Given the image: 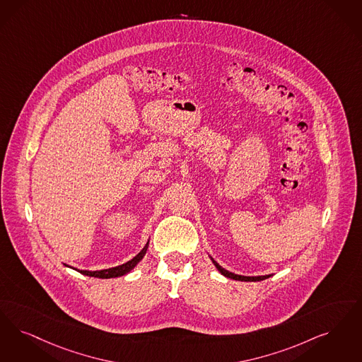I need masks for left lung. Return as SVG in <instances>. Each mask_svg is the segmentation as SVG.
<instances>
[{
    "mask_svg": "<svg viewBox=\"0 0 362 362\" xmlns=\"http://www.w3.org/2000/svg\"><path fill=\"white\" fill-rule=\"evenodd\" d=\"M211 261L214 262V265L217 267L218 271L222 274L223 276H226V277H229V279H233V280H240V281H261V280H265V279H268V277H271V275H265V276H241V275H235V274H233V272H229V271H226L225 268H222L219 264H218L217 261L214 260V259H211Z\"/></svg>",
    "mask_w": 362,
    "mask_h": 362,
    "instance_id": "1",
    "label": "left lung"
}]
</instances>
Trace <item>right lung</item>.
<instances>
[{
  "label": "right lung",
  "instance_id": "obj_1",
  "mask_svg": "<svg viewBox=\"0 0 362 362\" xmlns=\"http://www.w3.org/2000/svg\"><path fill=\"white\" fill-rule=\"evenodd\" d=\"M148 244H149V241L146 243V245L143 247V250L139 255H136L132 260L122 264V265H118L115 268H109V269H102V271H81V269H76V271L81 272L82 275L90 276V277H100V279H112V277L127 275L144 257L146 249H148ZM66 267H69V265H66Z\"/></svg>",
  "mask_w": 362,
  "mask_h": 362
}]
</instances>
